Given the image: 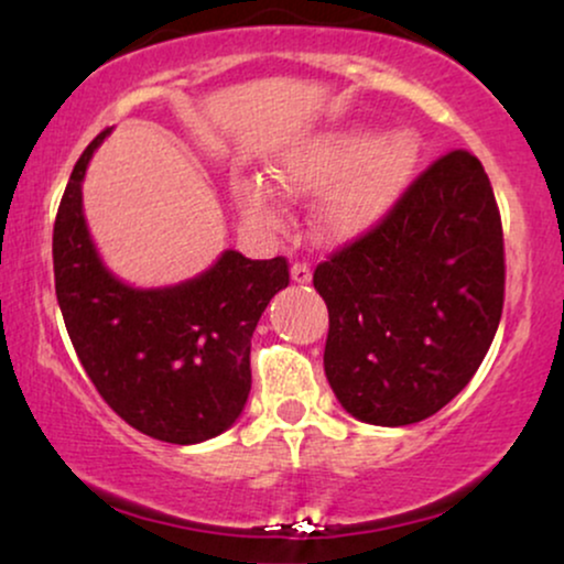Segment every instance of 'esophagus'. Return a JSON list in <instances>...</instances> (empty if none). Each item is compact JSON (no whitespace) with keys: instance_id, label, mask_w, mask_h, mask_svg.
Returning a JSON list of instances; mask_svg holds the SVG:
<instances>
[{"instance_id":"1","label":"esophagus","mask_w":564,"mask_h":564,"mask_svg":"<svg viewBox=\"0 0 564 564\" xmlns=\"http://www.w3.org/2000/svg\"><path fill=\"white\" fill-rule=\"evenodd\" d=\"M291 281L294 283H310L312 281V268L306 262H294L291 265Z\"/></svg>"}]
</instances>
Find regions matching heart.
<instances>
[{
  "label": "heart",
  "mask_w": 564,
  "mask_h": 564,
  "mask_svg": "<svg viewBox=\"0 0 564 564\" xmlns=\"http://www.w3.org/2000/svg\"><path fill=\"white\" fill-rule=\"evenodd\" d=\"M420 162V144L410 133L381 141L369 129H337L302 139L273 160L275 183L291 195H326L317 212V231L327 242H350L392 212L408 191ZM235 204L258 227H281L275 191L260 177L231 183Z\"/></svg>",
  "instance_id": "obj_1"
}]
</instances>
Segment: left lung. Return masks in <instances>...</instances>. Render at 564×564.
<instances>
[{
    "mask_svg": "<svg viewBox=\"0 0 564 564\" xmlns=\"http://www.w3.org/2000/svg\"><path fill=\"white\" fill-rule=\"evenodd\" d=\"M325 373L352 417L410 425L446 408L482 364L506 299L502 224L475 154L435 160L377 227L314 270Z\"/></svg>",
    "mask_w": 564,
    "mask_h": 564,
    "instance_id": "8db88e82",
    "label": "left lung"
}]
</instances>
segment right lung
I'll use <instances>...</instances> for the list:
<instances>
[{"label": "right lung", "mask_w": 564, "mask_h": 564, "mask_svg": "<svg viewBox=\"0 0 564 564\" xmlns=\"http://www.w3.org/2000/svg\"><path fill=\"white\" fill-rule=\"evenodd\" d=\"M97 133L74 164L54 224V278L66 333L110 410L167 444H200L231 427L252 387L250 340L270 299L289 286L286 258L227 250L170 289H133L102 265L82 212Z\"/></svg>", "instance_id": "obj_1"}]
</instances>
